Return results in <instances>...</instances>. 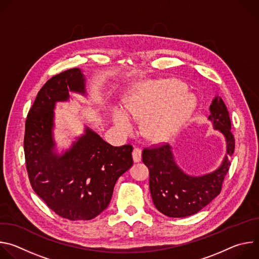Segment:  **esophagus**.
<instances>
[{
  "instance_id": "esophagus-1",
  "label": "esophagus",
  "mask_w": 259,
  "mask_h": 259,
  "mask_svg": "<svg viewBox=\"0 0 259 259\" xmlns=\"http://www.w3.org/2000/svg\"><path fill=\"white\" fill-rule=\"evenodd\" d=\"M132 157H133V161L135 163L140 162L141 161V150H139L138 147H135L132 152Z\"/></svg>"
}]
</instances>
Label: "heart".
Listing matches in <instances>:
<instances>
[{
	"instance_id": "obj_1",
	"label": "heart",
	"mask_w": 259,
	"mask_h": 259,
	"mask_svg": "<svg viewBox=\"0 0 259 259\" xmlns=\"http://www.w3.org/2000/svg\"><path fill=\"white\" fill-rule=\"evenodd\" d=\"M196 105V97L177 80L143 84L126 100L128 113L134 119H145L143 133L153 140L167 139L177 132L189 120ZM128 115L119 108L114 113L115 123L124 131H131L134 127Z\"/></svg>"
}]
</instances>
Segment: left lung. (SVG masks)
Returning <instances> with one entry per match:
<instances>
[{
    "instance_id": "obj_1",
    "label": "left lung",
    "mask_w": 259,
    "mask_h": 259,
    "mask_svg": "<svg viewBox=\"0 0 259 259\" xmlns=\"http://www.w3.org/2000/svg\"><path fill=\"white\" fill-rule=\"evenodd\" d=\"M209 120L215 129L224 133L227 139L228 156L217 170L200 176L184 174L174 163L169 144L163 142L144 147L142 162L150 170V190L156 208L169 217L193 215L221 192L225 177L229 172L235 151V137L231 131L230 113L223 98L217 96L210 105Z\"/></svg>"
}]
</instances>
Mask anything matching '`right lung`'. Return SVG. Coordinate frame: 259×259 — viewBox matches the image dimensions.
Segmentation results:
<instances>
[{
  "mask_svg": "<svg viewBox=\"0 0 259 259\" xmlns=\"http://www.w3.org/2000/svg\"><path fill=\"white\" fill-rule=\"evenodd\" d=\"M77 67L49 79L28 110L23 139L30 186L57 215L90 220L109 204L118 178L133 164L131 144L113 146L90 129L63 156L53 154V108L68 91L85 93Z\"/></svg>",
  "mask_w": 259,
  "mask_h": 259,
  "instance_id": "obj_1",
  "label": "right lung"
}]
</instances>
